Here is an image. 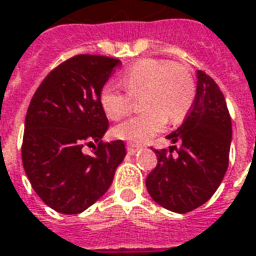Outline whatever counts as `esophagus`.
Returning a JSON list of instances; mask_svg holds the SVG:
<instances>
[{"instance_id":"obj_1","label":"esophagus","mask_w":256,"mask_h":256,"mask_svg":"<svg viewBox=\"0 0 256 256\" xmlns=\"http://www.w3.org/2000/svg\"><path fill=\"white\" fill-rule=\"evenodd\" d=\"M126 148H128V155H136V154L141 150L140 146H136V144H132V142H128V146H126Z\"/></svg>"}]
</instances>
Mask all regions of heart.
Wrapping results in <instances>:
<instances>
[{
  "instance_id": "heart-1",
  "label": "heart",
  "mask_w": 256,
  "mask_h": 256,
  "mask_svg": "<svg viewBox=\"0 0 256 256\" xmlns=\"http://www.w3.org/2000/svg\"><path fill=\"white\" fill-rule=\"evenodd\" d=\"M126 91L115 84L104 86L100 102L110 119H120L140 98L142 112L119 123L116 137L142 142L159 133L168 122L178 123L190 110L196 83L187 66L165 60L146 58L134 62L122 76Z\"/></svg>"
}]
</instances>
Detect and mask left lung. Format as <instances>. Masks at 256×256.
<instances>
[{
	"instance_id": "8db88e82",
	"label": "left lung",
	"mask_w": 256,
	"mask_h": 256,
	"mask_svg": "<svg viewBox=\"0 0 256 256\" xmlns=\"http://www.w3.org/2000/svg\"><path fill=\"white\" fill-rule=\"evenodd\" d=\"M166 138L178 144L155 150L158 165L148 176L150 196L160 206L187 214L215 194L228 166L232 119L215 80L196 72V94L183 124ZM176 149L178 155H171Z\"/></svg>"
}]
</instances>
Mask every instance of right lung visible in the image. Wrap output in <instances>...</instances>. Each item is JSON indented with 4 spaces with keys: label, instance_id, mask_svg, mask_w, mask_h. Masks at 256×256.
<instances>
[{
    "label": "right lung",
    "instance_id": "add662e5",
    "mask_svg": "<svg viewBox=\"0 0 256 256\" xmlns=\"http://www.w3.org/2000/svg\"><path fill=\"white\" fill-rule=\"evenodd\" d=\"M119 65L110 56L76 55L48 73L30 101L23 168L42 202L60 214L76 215L98 201L126 155L122 140H101L110 123L100 94ZM84 145L93 146L91 154Z\"/></svg>",
    "mask_w": 256,
    "mask_h": 256
}]
</instances>
